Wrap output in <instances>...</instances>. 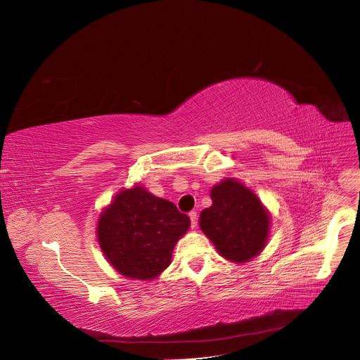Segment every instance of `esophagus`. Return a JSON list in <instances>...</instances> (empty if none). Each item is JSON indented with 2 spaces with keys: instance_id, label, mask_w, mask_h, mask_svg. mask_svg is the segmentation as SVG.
Wrapping results in <instances>:
<instances>
[{
  "instance_id": "obj_1",
  "label": "esophagus",
  "mask_w": 360,
  "mask_h": 360,
  "mask_svg": "<svg viewBox=\"0 0 360 360\" xmlns=\"http://www.w3.org/2000/svg\"><path fill=\"white\" fill-rule=\"evenodd\" d=\"M188 215H190V220H191V228H196V226H198V212L191 211Z\"/></svg>"
}]
</instances>
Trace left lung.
<instances>
[{
  "label": "left lung",
  "instance_id": "8db88e82",
  "mask_svg": "<svg viewBox=\"0 0 360 360\" xmlns=\"http://www.w3.org/2000/svg\"><path fill=\"white\" fill-rule=\"evenodd\" d=\"M212 205L199 224L215 249L232 262H248L269 240L270 214L256 194L237 179H223L211 190Z\"/></svg>",
  "mask_w": 360,
  "mask_h": 360
}]
</instances>
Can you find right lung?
<instances>
[{"mask_svg": "<svg viewBox=\"0 0 360 360\" xmlns=\"http://www.w3.org/2000/svg\"><path fill=\"white\" fill-rule=\"evenodd\" d=\"M190 228L174 203L140 186L120 190L98 221V241L108 262L128 279L150 281L167 269L178 240Z\"/></svg>", "mask_w": 360, "mask_h": 360, "instance_id": "1", "label": "right lung"}]
</instances>
